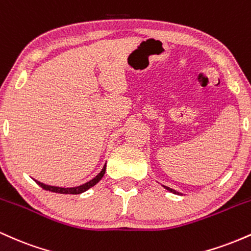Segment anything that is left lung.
Wrapping results in <instances>:
<instances>
[{"label":"left lung","mask_w":251,"mask_h":251,"mask_svg":"<svg viewBox=\"0 0 251 251\" xmlns=\"http://www.w3.org/2000/svg\"><path fill=\"white\" fill-rule=\"evenodd\" d=\"M164 186V188H165L166 190H168V191H170V192H172V194H178V192L177 191H176V190H174V189H170L169 188V186H165V185H163Z\"/></svg>","instance_id":"8db88e82"}]
</instances>
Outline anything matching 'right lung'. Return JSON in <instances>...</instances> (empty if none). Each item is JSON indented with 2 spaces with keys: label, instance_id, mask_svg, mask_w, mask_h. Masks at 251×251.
<instances>
[{
  "label": "right lung",
  "instance_id": "add662e5",
  "mask_svg": "<svg viewBox=\"0 0 251 251\" xmlns=\"http://www.w3.org/2000/svg\"><path fill=\"white\" fill-rule=\"evenodd\" d=\"M105 171H106V164L103 165V168L101 171L98 174L96 177L93 178V179H91L87 183L82 184V185H79V186H75V188H60V186H53V185H47V184H43L41 181L39 180H35L37 184H39L40 186H41L42 189L47 190V191H51V192H56V194H66V195H79V194H82V192L87 191L88 189H91L92 186H94L98 181L101 180V178L103 177V175H105Z\"/></svg>",
  "mask_w": 251,
  "mask_h": 251
}]
</instances>
